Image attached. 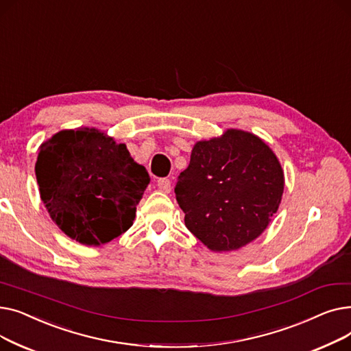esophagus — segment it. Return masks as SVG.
Instances as JSON below:
<instances>
[{"mask_svg": "<svg viewBox=\"0 0 351 351\" xmlns=\"http://www.w3.org/2000/svg\"><path fill=\"white\" fill-rule=\"evenodd\" d=\"M158 189L163 193H169L172 191V185H171V180L166 179V178H162L158 180Z\"/></svg>", "mask_w": 351, "mask_h": 351, "instance_id": "esophagus-1", "label": "esophagus"}]
</instances>
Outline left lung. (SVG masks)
<instances>
[{
    "mask_svg": "<svg viewBox=\"0 0 351 351\" xmlns=\"http://www.w3.org/2000/svg\"><path fill=\"white\" fill-rule=\"evenodd\" d=\"M283 189V169L270 147L250 132L228 129L196 142L175 193L199 241L213 252H230L263 233Z\"/></svg>",
    "mask_w": 351,
    "mask_h": 351,
    "instance_id": "1",
    "label": "left lung"
}]
</instances>
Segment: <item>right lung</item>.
<instances>
[{
    "label": "right lung",
    "mask_w": 351,
    "mask_h": 351,
    "mask_svg": "<svg viewBox=\"0 0 351 351\" xmlns=\"http://www.w3.org/2000/svg\"><path fill=\"white\" fill-rule=\"evenodd\" d=\"M35 175L55 225L86 246L108 243L131 228L151 182L125 143L95 128L65 129L44 142Z\"/></svg>",
    "instance_id": "right-lung-1"
}]
</instances>
